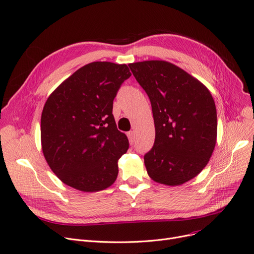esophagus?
<instances>
[{"mask_svg": "<svg viewBox=\"0 0 254 254\" xmlns=\"http://www.w3.org/2000/svg\"><path fill=\"white\" fill-rule=\"evenodd\" d=\"M127 137H128V141L130 144H133L134 141H135V131L134 130H130L127 133Z\"/></svg>", "mask_w": 254, "mask_h": 254, "instance_id": "obj_1", "label": "esophagus"}]
</instances>
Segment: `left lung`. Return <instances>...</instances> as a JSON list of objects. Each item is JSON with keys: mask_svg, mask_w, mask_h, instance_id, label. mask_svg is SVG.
<instances>
[{"mask_svg": "<svg viewBox=\"0 0 254 254\" xmlns=\"http://www.w3.org/2000/svg\"><path fill=\"white\" fill-rule=\"evenodd\" d=\"M128 66L152 109L156 139L144 156L148 175L167 186L192 180L206 166L216 145L217 111L211 92L166 61Z\"/></svg>", "mask_w": 254, "mask_h": 254, "instance_id": "1", "label": "left lung"}]
</instances>
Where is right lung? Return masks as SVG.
Masks as SVG:
<instances>
[{
	"instance_id": "obj_1",
	"label": "right lung",
	"mask_w": 254,
	"mask_h": 254,
	"mask_svg": "<svg viewBox=\"0 0 254 254\" xmlns=\"http://www.w3.org/2000/svg\"><path fill=\"white\" fill-rule=\"evenodd\" d=\"M130 75L127 64L92 62L49 96L41 114L42 151L64 184L96 192L115 182L128 140L117 129L113 101Z\"/></svg>"
}]
</instances>
